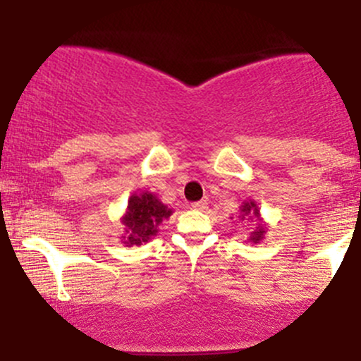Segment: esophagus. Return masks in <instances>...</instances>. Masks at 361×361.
Segmentation results:
<instances>
[{
    "label": "esophagus",
    "mask_w": 361,
    "mask_h": 361,
    "mask_svg": "<svg viewBox=\"0 0 361 361\" xmlns=\"http://www.w3.org/2000/svg\"><path fill=\"white\" fill-rule=\"evenodd\" d=\"M207 205H209V202H207V200H198V202H193L192 209H195V210H205Z\"/></svg>",
    "instance_id": "esophagus-1"
}]
</instances>
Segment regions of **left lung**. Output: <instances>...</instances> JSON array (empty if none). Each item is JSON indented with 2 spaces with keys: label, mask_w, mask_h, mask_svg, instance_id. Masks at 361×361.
Wrapping results in <instances>:
<instances>
[{
  "label": "left lung",
  "mask_w": 361,
  "mask_h": 361,
  "mask_svg": "<svg viewBox=\"0 0 361 361\" xmlns=\"http://www.w3.org/2000/svg\"><path fill=\"white\" fill-rule=\"evenodd\" d=\"M241 212H243L244 215H251V214H255L256 217H258V209H256L255 202H250V204H244V205H243V210H241ZM244 215H243V221H244ZM261 235H263V229H258V231H256V233H252V235H251V241H252V243L259 241Z\"/></svg>",
  "instance_id": "1"
}]
</instances>
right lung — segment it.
Returning a JSON list of instances; mask_svg holds the SVG:
<instances>
[{
	"instance_id": "obj_1",
	"label": "right lung",
	"mask_w": 361,
	"mask_h": 361,
	"mask_svg": "<svg viewBox=\"0 0 361 361\" xmlns=\"http://www.w3.org/2000/svg\"><path fill=\"white\" fill-rule=\"evenodd\" d=\"M171 210L166 205L161 204L152 193L134 195L128 200V209L123 224L128 233L127 244H142L147 243L152 235L157 233V226L168 219Z\"/></svg>"
}]
</instances>
